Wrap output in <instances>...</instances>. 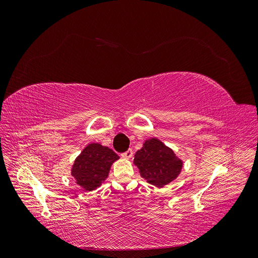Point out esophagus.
Instances as JSON below:
<instances>
[{
  "instance_id": "34e87169",
  "label": "esophagus",
  "mask_w": 258,
  "mask_h": 258,
  "mask_svg": "<svg viewBox=\"0 0 258 258\" xmlns=\"http://www.w3.org/2000/svg\"><path fill=\"white\" fill-rule=\"evenodd\" d=\"M132 154H134V152H132L131 148H129V150H128L127 152H124L123 154H121V156H122L123 158H127V159H129V158H131V157H132Z\"/></svg>"
}]
</instances>
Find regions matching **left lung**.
<instances>
[{"mask_svg": "<svg viewBox=\"0 0 258 258\" xmlns=\"http://www.w3.org/2000/svg\"><path fill=\"white\" fill-rule=\"evenodd\" d=\"M134 163L146 182L157 187L172 182L183 168V161L174 152L156 138L146 140L136 153Z\"/></svg>", "mask_w": 258, "mask_h": 258, "instance_id": "1", "label": "left lung"}]
</instances>
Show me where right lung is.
<instances>
[{
  "mask_svg": "<svg viewBox=\"0 0 258 258\" xmlns=\"http://www.w3.org/2000/svg\"><path fill=\"white\" fill-rule=\"evenodd\" d=\"M117 159L118 155L111 148L90 143L76 157L71 174L84 190H95L105 181L112 163Z\"/></svg>",
  "mask_w": 258,
  "mask_h": 258,
  "instance_id": "1",
  "label": "right lung"
}]
</instances>
